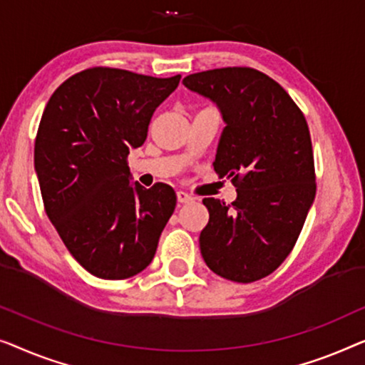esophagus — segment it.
I'll use <instances>...</instances> for the list:
<instances>
[{"instance_id":"obj_1","label":"esophagus","mask_w":365,"mask_h":365,"mask_svg":"<svg viewBox=\"0 0 365 365\" xmlns=\"http://www.w3.org/2000/svg\"><path fill=\"white\" fill-rule=\"evenodd\" d=\"M193 197L192 195H188V193H185V192H177V202L180 203V205H183V203H192L193 202Z\"/></svg>"}]
</instances>
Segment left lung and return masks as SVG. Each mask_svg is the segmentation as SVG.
Segmentation results:
<instances>
[{
  "label": "left lung",
  "mask_w": 365,
  "mask_h": 365,
  "mask_svg": "<svg viewBox=\"0 0 365 365\" xmlns=\"http://www.w3.org/2000/svg\"><path fill=\"white\" fill-rule=\"evenodd\" d=\"M187 89L222 112L225 129L213 167L232 178V205L205 198L208 225L200 251L213 273L253 283L273 273L294 248L316 197L307 122L278 82L251 68L190 74Z\"/></svg>",
  "instance_id": "1"
}]
</instances>
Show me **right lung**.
<instances>
[{
  "label": "right lung",
  "mask_w": 365,
  "mask_h": 365,
  "mask_svg": "<svg viewBox=\"0 0 365 365\" xmlns=\"http://www.w3.org/2000/svg\"><path fill=\"white\" fill-rule=\"evenodd\" d=\"M180 76L158 79L92 68L51 96L34 142L44 210L66 248L91 274L125 279L145 269L172 217V187L130 182V148Z\"/></svg>",
  "instance_id": "add662e5"
}]
</instances>
